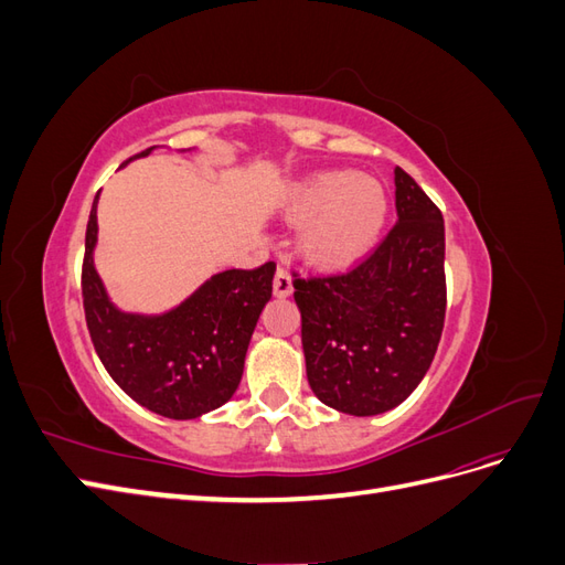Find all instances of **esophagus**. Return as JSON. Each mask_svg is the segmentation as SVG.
<instances>
[{"instance_id": "34e87169", "label": "esophagus", "mask_w": 565, "mask_h": 565, "mask_svg": "<svg viewBox=\"0 0 565 565\" xmlns=\"http://www.w3.org/2000/svg\"><path fill=\"white\" fill-rule=\"evenodd\" d=\"M295 292V285H292V276L285 268H278L276 278H273V295L278 299H285Z\"/></svg>"}]
</instances>
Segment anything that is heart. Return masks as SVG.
<instances>
[{
  "instance_id": "b5f03b06",
  "label": "heart",
  "mask_w": 565,
  "mask_h": 565,
  "mask_svg": "<svg viewBox=\"0 0 565 565\" xmlns=\"http://www.w3.org/2000/svg\"><path fill=\"white\" fill-rule=\"evenodd\" d=\"M285 214L299 233V252L320 270L349 268L377 245L388 216L382 181L349 169H324L301 179Z\"/></svg>"
}]
</instances>
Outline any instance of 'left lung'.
Listing matches in <instances>:
<instances>
[{
    "label": "left lung",
    "instance_id": "8db88e82",
    "mask_svg": "<svg viewBox=\"0 0 565 565\" xmlns=\"http://www.w3.org/2000/svg\"><path fill=\"white\" fill-rule=\"evenodd\" d=\"M398 224L347 276L295 280L316 398L353 417L398 407L429 370L446 320V226L396 167Z\"/></svg>",
    "mask_w": 565,
    "mask_h": 565
}]
</instances>
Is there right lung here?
I'll return each instance as SVG.
<instances>
[{
	"label": "right lung",
	"mask_w": 565,
	"mask_h": 565,
	"mask_svg": "<svg viewBox=\"0 0 565 565\" xmlns=\"http://www.w3.org/2000/svg\"><path fill=\"white\" fill-rule=\"evenodd\" d=\"M188 150L193 148L179 152ZM96 207L98 193L84 243L82 297L100 363L131 401L169 419H198L228 403L243 380L252 332L270 301L276 264L214 273L162 313L125 311L110 299L94 264Z\"/></svg>",
	"instance_id": "add662e5"
}]
</instances>
